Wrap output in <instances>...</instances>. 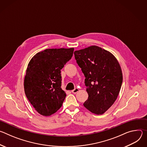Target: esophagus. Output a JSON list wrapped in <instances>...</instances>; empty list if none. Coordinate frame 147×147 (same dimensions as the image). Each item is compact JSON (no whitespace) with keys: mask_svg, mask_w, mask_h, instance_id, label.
<instances>
[{"mask_svg":"<svg viewBox=\"0 0 147 147\" xmlns=\"http://www.w3.org/2000/svg\"><path fill=\"white\" fill-rule=\"evenodd\" d=\"M78 91H79V89L77 88H76L74 90H72L71 92H72V93H73V94H76L77 92H78Z\"/></svg>","mask_w":147,"mask_h":147,"instance_id":"esophagus-1","label":"esophagus"}]
</instances>
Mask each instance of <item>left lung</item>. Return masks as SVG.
Instances as JSON below:
<instances>
[{
	"instance_id": "left-lung-1",
	"label": "left lung",
	"mask_w": 147,
	"mask_h": 147,
	"mask_svg": "<svg viewBox=\"0 0 147 147\" xmlns=\"http://www.w3.org/2000/svg\"><path fill=\"white\" fill-rule=\"evenodd\" d=\"M74 54L86 77L88 98L84 106L93 113L102 115L114 103L120 92L123 82L120 66L111 52L97 46Z\"/></svg>"
}]
</instances>
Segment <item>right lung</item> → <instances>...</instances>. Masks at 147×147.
Masks as SVG:
<instances>
[{
    "instance_id": "right-lung-1",
    "label": "right lung",
    "mask_w": 147,
    "mask_h": 147,
    "mask_svg": "<svg viewBox=\"0 0 147 147\" xmlns=\"http://www.w3.org/2000/svg\"><path fill=\"white\" fill-rule=\"evenodd\" d=\"M74 48L48 49L30 60L24 78L26 95L41 115L49 116L62 106L66 94L62 90L61 69L69 61Z\"/></svg>"
}]
</instances>
